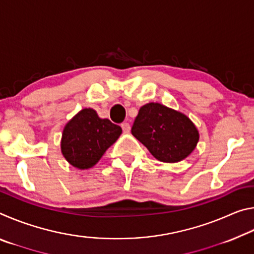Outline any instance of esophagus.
I'll return each instance as SVG.
<instances>
[{
	"instance_id": "1",
	"label": "esophagus",
	"mask_w": 254,
	"mask_h": 254,
	"mask_svg": "<svg viewBox=\"0 0 254 254\" xmlns=\"http://www.w3.org/2000/svg\"><path fill=\"white\" fill-rule=\"evenodd\" d=\"M121 127H122V130H123V132L124 133H128L131 131V126L128 123H122L121 124Z\"/></svg>"
}]
</instances>
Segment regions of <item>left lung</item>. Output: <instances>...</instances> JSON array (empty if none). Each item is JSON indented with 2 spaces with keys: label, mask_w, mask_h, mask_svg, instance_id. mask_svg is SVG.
<instances>
[{
  "label": "left lung",
  "mask_w": 254,
  "mask_h": 254,
  "mask_svg": "<svg viewBox=\"0 0 254 254\" xmlns=\"http://www.w3.org/2000/svg\"><path fill=\"white\" fill-rule=\"evenodd\" d=\"M131 132L150 153L162 162H178L196 148L199 133L186 115L159 103L139 110Z\"/></svg>",
  "instance_id": "obj_1"
}]
</instances>
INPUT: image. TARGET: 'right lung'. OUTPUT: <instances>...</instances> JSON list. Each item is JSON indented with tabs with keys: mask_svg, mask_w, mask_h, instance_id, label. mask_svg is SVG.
<instances>
[{
	"mask_svg": "<svg viewBox=\"0 0 254 254\" xmlns=\"http://www.w3.org/2000/svg\"><path fill=\"white\" fill-rule=\"evenodd\" d=\"M121 133V127L98 118L95 110L84 109L64 128L62 152L71 166L88 169L96 165Z\"/></svg>",
	"mask_w": 254,
	"mask_h": 254,
	"instance_id": "obj_1",
	"label": "right lung"
}]
</instances>
